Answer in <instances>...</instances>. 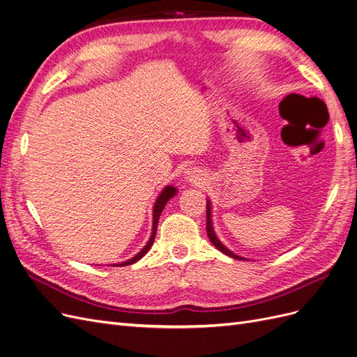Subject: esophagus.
I'll return each mask as SVG.
<instances>
[{"instance_id":"34e87169","label":"esophagus","mask_w":357,"mask_h":357,"mask_svg":"<svg viewBox=\"0 0 357 357\" xmlns=\"http://www.w3.org/2000/svg\"><path fill=\"white\" fill-rule=\"evenodd\" d=\"M204 176L205 174L202 173V169L197 168V167H190V168L184 171V178H186V181H192V183H196V184L201 183L202 180H205Z\"/></svg>"}]
</instances>
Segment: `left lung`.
I'll list each match as a JSON object with an SVG mask.
<instances>
[{"label": "left lung", "mask_w": 357, "mask_h": 357, "mask_svg": "<svg viewBox=\"0 0 357 357\" xmlns=\"http://www.w3.org/2000/svg\"><path fill=\"white\" fill-rule=\"evenodd\" d=\"M206 233H208V237H209V240H211V243L215 246L220 252H222L224 255H227V256H230V258H233V259H238V261H243L245 258H241V256H237L236 253H233L230 249H227L221 241H220V238L217 237V234H215V231H213V227H212V212H211V201L208 199L206 201Z\"/></svg>", "instance_id": "obj_1"}]
</instances>
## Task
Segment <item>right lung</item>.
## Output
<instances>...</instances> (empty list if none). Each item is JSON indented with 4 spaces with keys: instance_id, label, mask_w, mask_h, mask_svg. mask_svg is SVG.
Instances as JSON below:
<instances>
[{
    "instance_id": "right-lung-1",
    "label": "right lung",
    "mask_w": 357,
    "mask_h": 357,
    "mask_svg": "<svg viewBox=\"0 0 357 357\" xmlns=\"http://www.w3.org/2000/svg\"><path fill=\"white\" fill-rule=\"evenodd\" d=\"M177 193V189L174 186H167L164 188V190L160 193L158 199L155 201V205H153V220H152V234H151V238L148 240V243L145 245V248L142 249L137 255H135L132 259L129 261H124L121 264H114V266H126V265H132L135 262H137L140 258H144V256L148 253V250L151 249V246L153 245V240H155V234H156V227H158V220L161 217V212L162 209L165 208L167 202L169 201L171 197H174V195Z\"/></svg>"
}]
</instances>
